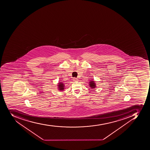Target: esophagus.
<instances>
[{"instance_id": "obj_1", "label": "esophagus", "mask_w": 150, "mask_h": 150, "mask_svg": "<svg viewBox=\"0 0 150 150\" xmlns=\"http://www.w3.org/2000/svg\"><path fill=\"white\" fill-rule=\"evenodd\" d=\"M73 81H74V82H77V81H78V79H77V78H74Z\"/></svg>"}]
</instances>
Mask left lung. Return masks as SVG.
Instances as JSON below:
<instances>
[{
  "instance_id": "obj_1",
  "label": "left lung",
  "mask_w": 150,
  "mask_h": 150,
  "mask_svg": "<svg viewBox=\"0 0 150 150\" xmlns=\"http://www.w3.org/2000/svg\"><path fill=\"white\" fill-rule=\"evenodd\" d=\"M89 86L91 88H92V89H94L96 87V83H95V81H91L89 82Z\"/></svg>"
}]
</instances>
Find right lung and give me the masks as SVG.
<instances>
[{"label": "right lung", "instance_id": "1", "mask_svg": "<svg viewBox=\"0 0 150 150\" xmlns=\"http://www.w3.org/2000/svg\"><path fill=\"white\" fill-rule=\"evenodd\" d=\"M57 88H58V90L60 91H63L64 90V89L65 88V85L64 84V83H62V82H60V83H57Z\"/></svg>", "mask_w": 150, "mask_h": 150}]
</instances>
